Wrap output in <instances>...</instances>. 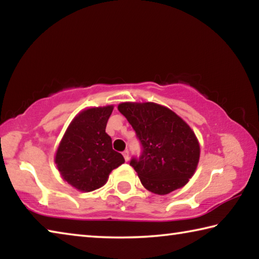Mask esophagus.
<instances>
[{
	"label": "esophagus",
	"instance_id": "esophagus-1",
	"mask_svg": "<svg viewBox=\"0 0 259 259\" xmlns=\"http://www.w3.org/2000/svg\"><path fill=\"white\" fill-rule=\"evenodd\" d=\"M122 154H123L125 161H129V151L125 150V151H123V153H122Z\"/></svg>",
	"mask_w": 259,
	"mask_h": 259
}]
</instances>
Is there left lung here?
I'll return each instance as SVG.
<instances>
[{"instance_id": "1", "label": "left lung", "mask_w": 259, "mask_h": 259, "mask_svg": "<svg viewBox=\"0 0 259 259\" xmlns=\"http://www.w3.org/2000/svg\"><path fill=\"white\" fill-rule=\"evenodd\" d=\"M126 117L142 145L130 165L145 188L164 195L183 187L194 174L200 146L194 133L177 114L154 103H123Z\"/></svg>"}]
</instances>
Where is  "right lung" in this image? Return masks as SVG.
<instances>
[{"mask_svg": "<svg viewBox=\"0 0 259 259\" xmlns=\"http://www.w3.org/2000/svg\"><path fill=\"white\" fill-rule=\"evenodd\" d=\"M113 106L89 108L74 119L56 154V163L65 181L77 190L91 192L106 183L113 169L124 162L113 150L106 124Z\"/></svg>", "mask_w": 259, "mask_h": 259, "instance_id": "add662e5", "label": "right lung"}]
</instances>
